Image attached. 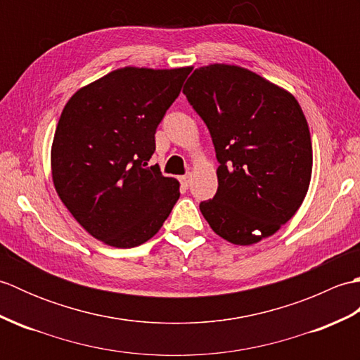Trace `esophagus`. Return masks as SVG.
<instances>
[{
  "label": "esophagus",
  "instance_id": "34e87169",
  "mask_svg": "<svg viewBox=\"0 0 360 360\" xmlns=\"http://www.w3.org/2000/svg\"><path fill=\"white\" fill-rule=\"evenodd\" d=\"M190 178H192V176H190V174L182 176V178H181V184H182V187L188 188V186H190Z\"/></svg>",
  "mask_w": 360,
  "mask_h": 360
}]
</instances>
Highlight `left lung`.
<instances>
[{"label":"left lung","instance_id":"1","mask_svg":"<svg viewBox=\"0 0 360 360\" xmlns=\"http://www.w3.org/2000/svg\"><path fill=\"white\" fill-rule=\"evenodd\" d=\"M215 145L218 192L200 204L221 238L250 246L278 232L308 193L312 143L297 98L238 65L196 68L182 89Z\"/></svg>","mask_w":360,"mask_h":360}]
</instances>
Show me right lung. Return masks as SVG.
<instances>
[{
  "instance_id": "add662e5",
  "label": "right lung",
  "mask_w": 360,
  "mask_h": 360,
  "mask_svg": "<svg viewBox=\"0 0 360 360\" xmlns=\"http://www.w3.org/2000/svg\"><path fill=\"white\" fill-rule=\"evenodd\" d=\"M190 71L119 68L65 105L51 147L53 187L75 221L108 246L148 241L178 201V179L148 162L159 122Z\"/></svg>"
}]
</instances>
